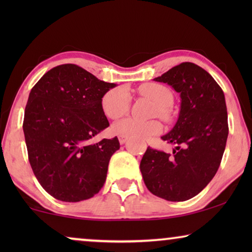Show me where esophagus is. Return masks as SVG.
Segmentation results:
<instances>
[{"mask_svg":"<svg viewBox=\"0 0 252 252\" xmlns=\"http://www.w3.org/2000/svg\"><path fill=\"white\" fill-rule=\"evenodd\" d=\"M118 140H119V143L120 144H124L127 141V137H125V136H118Z\"/></svg>","mask_w":252,"mask_h":252,"instance_id":"34e87169","label":"esophagus"}]
</instances>
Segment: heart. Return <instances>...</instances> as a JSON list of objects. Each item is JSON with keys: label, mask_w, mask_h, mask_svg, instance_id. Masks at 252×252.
<instances>
[{"label": "heart", "mask_w": 252, "mask_h": 252, "mask_svg": "<svg viewBox=\"0 0 252 252\" xmlns=\"http://www.w3.org/2000/svg\"><path fill=\"white\" fill-rule=\"evenodd\" d=\"M139 93L144 97L150 98L157 104L155 115L164 119L170 118V108L173 104V94L171 89L160 84H143L140 86ZM130 106V94L125 87H116L106 92L101 99V108L109 119H118L128 112ZM113 134L119 136L147 139L157 135L163 130V125L158 120H139L125 118L111 126Z\"/></svg>", "instance_id": "heart-1"}]
</instances>
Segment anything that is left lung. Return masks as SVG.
Wrapping results in <instances>:
<instances>
[{
    "instance_id": "obj_1",
    "label": "left lung",
    "mask_w": 252,
    "mask_h": 252,
    "mask_svg": "<svg viewBox=\"0 0 252 252\" xmlns=\"http://www.w3.org/2000/svg\"><path fill=\"white\" fill-rule=\"evenodd\" d=\"M154 80L180 94L179 118L161 136L177 147L173 154L148 147L140 170L154 195L171 202L187 201L208 186L219 168L228 136L225 95L209 72L189 62Z\"/></svg>"
}]
</instances>
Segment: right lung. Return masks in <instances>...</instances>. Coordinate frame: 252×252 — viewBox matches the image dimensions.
I'll return each mask as SVG.
<instances>
[{"mask_svg": "<svg viewBox=\"0 0 252 252\" xmlns=\"http://www.w3.org/2000/svg\"><path fill=\"white\" fill-rule=\"evenodd\" d=\"M116 84L74 64L48 71L30 93L23 129L37 181L53 197L80 202L101 190L119 141L95 135L109 127L101 99Z\"/></svg>", "mask_w": 252, "mask_h": 252, "instance_id": "obj_1", "label": "right lung"}]
</instances>
